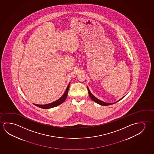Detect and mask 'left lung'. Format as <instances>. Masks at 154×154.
I'll return each mask as SVG.
<instances>
[{
    "mask_svg": "<svg viewBox=\"0 0 154 154\" xmlns=\"http://www.w3.org/2000/svg\"><path fill=\"white\" fill-rule=\"evenodd\" d=\"M87 89H88V93H89V95L90 96V97H91V99L93 100V101H94L96 103H97L98 104H100V105H103V106H106V105H111V104H115L116 103L118 102H119V100H121L122 98L124 97L125 96H124L122 98H120L119 100H117L116 102L115 103H108L104 102H103L102 100H98V98L95 97L93 95V94L91 93V91H89V89L88 88V86H87Z\"/></svg>",
    "mask_w": 154,
    "mask_h": 154,
    "instance_id": "obj_1",
    "label": "left lung"
}]
</instances>
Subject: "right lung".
I'll return each mask as SVG.
<instances>
[{
	"label": "right lung",
	"mask_w": 154,
	"mask_h": 154,
	"mask_svg": "<svg viewBox=\"0 0 154 154\" xmlns=\"http://www.w3.org/2000/svg\"><path fill=\"white\" fill-rule=\"evenodd\" d=\"M69 85H70V82L69 83V85H67V87L66 88V91H65V93H63V95H62L61 97L59 98L58 100L53 102L49 103V104H44V105H39V104H34L35 105H36L38 107L42 108V109H50L52 107H55L58 105L61 104V103L66 100V98L67 96V94H68V91H69Z\"/></svg>",
	"instance_id": "1"
}]
</instances>
